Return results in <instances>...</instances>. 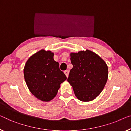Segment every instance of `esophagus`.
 Instances as JSON below:
<instances>
[{
  "label": "esophagus",
  "instance_id": "obj_1",
  "mask_svg": "<svg viewBox=\"0 0 131 131\" xmlns=\"http://www.w3.org/2000/svg\"><path fill=\"white\" fill-rule=\"evenodd\" d=\"M64 73H65V74L66 75V77H68V75H69V71H68V70H66V71H64Z\"/></svg>",
  "mask_w": 131,
  "mask_h": 131
}]
</instances>
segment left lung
Listing matches in <instances>:
<instances>
[{
	"label": "left lung",
	"instance_id": "1",
	"mask_svg": "<svg viewBox=\"0 0 131 131\" xmlns=\"http://www.w3.org/2000/svg\"><path fill=\"white\" fill-rule=\"evenodd\" d=\"M73 68L68 82L75 96L82 102H90L101 93L108 79V66L103 59L90 50L70 53Z\"/></svg>",
	"mask_w": 131,
	"mask_h": 131
}]
</instances>
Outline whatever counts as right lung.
<instances>
[{
  "label": "right lung",
  "mask_w": 131,
  "mask_h": 131,
  "mask_svg": "<svg viewBox=\"0 0 131 131\" xmlns=\"http://www.w3.org/2000/svg\"><path fill=\"white\" fill-rule=\"evenodd\" d=\"M53 57L51 51L41 49L29 57L24 68V76L29 90L43 102L54 99L60 84L66 80Z\"/></svg>",
  "instance_id": "add662e5"
}]
</instances>
